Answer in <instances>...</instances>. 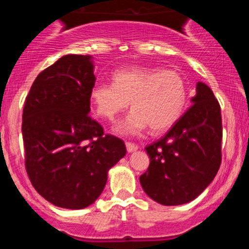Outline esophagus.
Listing matches in <instances>:
<instances>
[{
	"label": "esophagus",
	"instance_id": "esophagus-1",
	"mask_svg": "<svg viewBox=\"0 0 249 249\" xmlns=\"http://www.w3.org/2000/svg\"><path fill=\"white\" fill-rule=\"evenodd\" d=\"M126 148L128 152H133L136 149H138V146L135 143H132V142H126Z\"/></svg>",
	"mask_w": 249,
	"mask_h": 249
}]
</instances>
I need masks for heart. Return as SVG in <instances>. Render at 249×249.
I'll return each mask as SVG.
<instances>
[{"label": "heart", "instance_id": "1", "mask_svg": "<svg viewBox=\"0 0 249 249\" xmlns=\"http://www.w3.org/2000/svg\"><path fill=\"white\" fill-rule=\"evenodd\" d=\"M91 102L98 117L112 121L128 108L133 111L118 123L117 132L135 135L146 128L160 133L181 118L188 89L183 77L162 67L120 68L113 73V82H97L89 92Z\"/></svg>", "mask_w": 249, "mask_h": 249}]
</instances>
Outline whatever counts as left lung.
I'll return each mask as SVG.
<instances>
[{
  "instance_id": "1",
  "label": "left lung",
  "mask_w": 249,
  "mask_h": 249,
  "mask_svg": "<svg viewBox=\"0 0 249 249\" xmlns=\"http://www.w3.org/2000/svg\"><path fill=\"white\" fill-rule=\"evenodd\" d=\"M197 94L164 137L146 147L149 166L140 177L157 203L178 206L197 198L213 181L222 160L221 106L212 89L197 83Z\"/></svg>"
}]
</instances>
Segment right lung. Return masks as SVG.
Instances as JSON below:
<instances>
[{
	"instance_id": "1",
	"label": "right lung",
	"mask_w": 249,
	"mask_h": 249,
	"mask_svg": "<svg viewBox=\"0 0 249 249\" xmlns=\"http://www.w3.org/2000/svg\"><path fill=\"white\" fill-rule=\"evenodd\" d=\"M94 81L91 57L67 54L36 77L25 101L26 172L35 190L61 208L93 203L109 168L126 155L124 142L89 114Z\"/></svg>"
}]
</instances>
